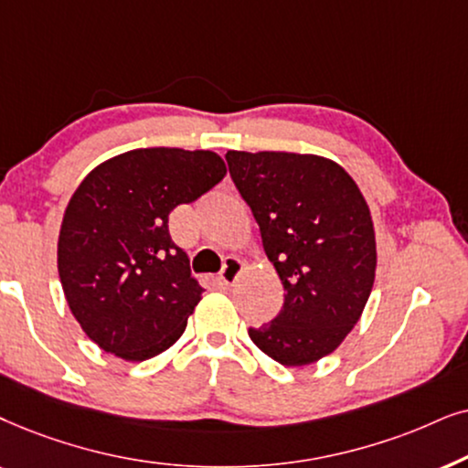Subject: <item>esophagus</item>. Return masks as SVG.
Segmentation results:
<instances>
[{"label": "esophagus", "mask_w": 468, "mask_h": 468, "mask_svg": "<svg viewBox=\"0 0 468 468\" xmlns=\"http://www.w3.org/2000/svg\"><path fill=\"white\" fill-rule=\"evenodd\" d=\"M241 270H244V263H241L239 259L235 257H229L227 261H224V267L220 271V280L224 284H233L235 280H238V276L241 273Z\"/></svg>", "instance_id": "esophagus-1"}]
</instances>
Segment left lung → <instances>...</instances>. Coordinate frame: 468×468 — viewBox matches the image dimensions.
I'll return each mask as SVG.
<instances>
[{
	"label": "left lung",
	"instance_id": "1",
	"mask_svg": "<svg viewBox=\"0 0 468 468\" xmlns=\"http://www.w3.org/2000/svg\"><path fill=\"white\" fill-rule=\"evenodd\" d=\"M227 165L286 291L276 319L248 335L278 364H313L335 351L370 297L368 203L342 166L319 155L227 152Z\"/></svg>",
	"mask_w": 468,
	"mask_h": 468
}]
</instances>
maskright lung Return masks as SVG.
Listing matches in <instances>:
<instances>
[{"label":"right lung","instance_id":"1","mask_svg":"<svg viewBox=\"0 0 468 468\" xmlns=\"http://www.w3.org/2000/svg\"><path fill=\"white\" fill-rule=\"evenodd\" d=\"M227 176L214 152L133 149L93 169L61 222L58 270L83 332L128 361L166 351L184 334L203 286L169 233V214Z\"/></svg>","mask_w":468,"mask_h":468}]
</instances>
